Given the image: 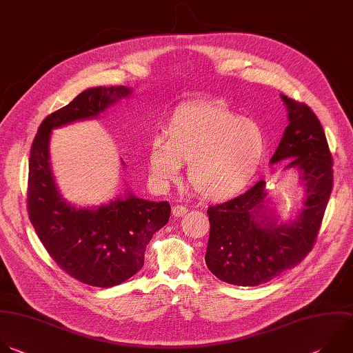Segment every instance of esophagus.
<instances>
[{
	"label": "esophagus",
	"instance_id": "esophagus-1",
	"mask_svg": "<svg viewBox=\"0 0 353 353\" xmlns=\"http://www.w3.org/2000/svg\"><path fill=\"white\" fill-rule=\"evenodd\" d=\"M187 208L185 206H183V205H174L173 208H172V213H173V216L174 217H181V216H184L185 213H187Z\"/></svg>",
	"mask_w": 353,
	"mask_h": 353
}]
</instances>
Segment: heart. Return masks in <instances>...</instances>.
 <instances>
[{"mask_svg":"<svg viewBox=\"0 0 353 353\" xmlns=\"http://www.w3.org/2000/svg\"><path fill=\"white\" fill-rule=\"evenodd\" d=\"M265 154L262 130L221 101H192L174 109L166 139L157 136L148 147L152 181L165 188L188 165L194 191L208 201L239 195L258 172Z\"/></svg>","mask_w":353,"mask_h":353,"instance_id":"obj_1","label":"heart"}]
</instances>
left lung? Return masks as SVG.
I'll return each mask as SVG.
<instances>
[{
    "label": "left lung",
    "mask_w": 353,
    "mask_h": 353,
    "mask_svg": "<svg viewBox=\"0 0 353 353\" xmlns=\"http://www.w3.org/2000/svg\"><path fill=\"white\" fill-rule=\"evenodd\" d=\"M281 99L290 125L270 163L287 159L285 169L299 172L306 192L305 208L295 220L279 224L268 214L265 180L237 198L209 206L205 262L228 284L255 287L301 263L316 243L332 191V158L320 121L306 103L283 94Z\"/></svg>",
    "instance_id": "1"
}]
</instances>
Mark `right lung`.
Instances as JSON below:
<instances>
[{"label": "right lung", "instance_id": "obj_1", "mask_svg": "<svg viewBox=\"0 0 353 353\" xmlns=\"http://www.w3.org/2000/svg\"><path fill=\"white\" fill-rule=\"evenodd\" d=\"M132 94L125 85L94 87L48 114L30 150L28 212L41 244L70 277L101 288L119 285L144 266L154 234L170 217L166 201L151 202L133 194L97 209L76 208L59 192L50 162L51 130L97 117Z\"/></svg>", "mask_w": 353, "mask_h": 353}]
</instances>
